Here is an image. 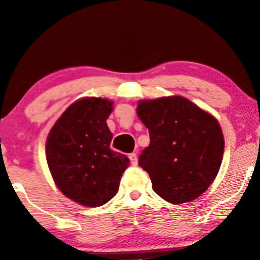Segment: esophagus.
<instances>
[{
    "label": "esophagus",
    "instance_id": "esophagus-1",
    "mask_svg": "<svg viewBox=\"0 0 260 260\" xmlns=\"http://www.w3.org/2000/svg\"><path fill=\"white\" fill-rule=\"evenodd\" d=\"M129 159H131V164L132 165H137V161H138V158H137V153H135V152H133V153H129Z\"/></svg>",
    "mask_w": 260,
    "mask_h": 260
}]
</instances>
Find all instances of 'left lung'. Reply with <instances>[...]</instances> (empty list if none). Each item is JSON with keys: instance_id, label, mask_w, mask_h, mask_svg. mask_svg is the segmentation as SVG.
<instances>
[{"instance_id": "1", "label": "left lung", "mask_w": 260, "mask_h": 260, "mask_svg": "<svg viewBox=\"0 0 260 260\" xmlns=\"http://www.w3.org/2000/svg\"><path fill=\"white\" fill-rule=\"evenodd\" d=\"M137 114L149 132V146L138 164L148 172L154 192L171 204L198 199L222 161L219 122L180 95L140 101Z\"/></svg>"}]
</instances>
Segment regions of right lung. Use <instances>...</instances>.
I'll use <instances>...</instances> for the list:
<instances>
[{"label": "right lung", "mask_w": 260, "mask_h": 260, "mask_svg": "<svg viewBox=\"0 0 260 260\" xmlns=\"http://www.w3.org/2000/svg\"><path fill=\"white\" fill-rule=\"evenodd\" d=\"M112 106L108 99H79L56 120L46 141L49 170L59 190L89 208L114 198L129 166L125 154L111 149L113 135L106 120Z\"/></svg>", "instance_id": "1"}]
</instances>
